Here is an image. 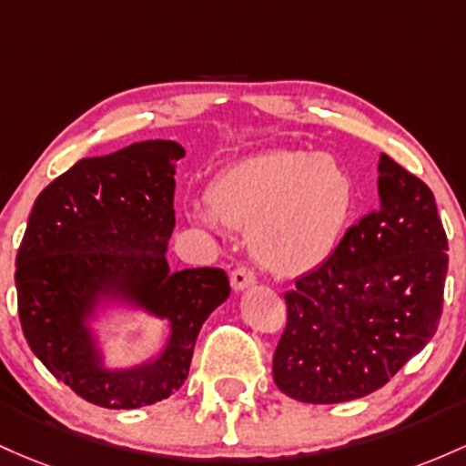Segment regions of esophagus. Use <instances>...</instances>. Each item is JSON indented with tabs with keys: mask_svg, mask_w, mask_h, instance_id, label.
<instances>
[{
	"mask_svg": "<svg viewBox=\"0 0 466 466\" xmlns=\"http://www.w3.org/2000/svg\"><path fill=\"white\" fill-rule=\"evenodd\" d=\"M250 284H255L253 268H250V266H247V264H239L238 268H235L233 273H231V286H233L235 290H242V289H247V286H250Z\"/></svg>",
	"mask_w": 466,
	"mask_h": 466,
	"instance_id": "1",
	"label": "esophagus"
}]
</instances>
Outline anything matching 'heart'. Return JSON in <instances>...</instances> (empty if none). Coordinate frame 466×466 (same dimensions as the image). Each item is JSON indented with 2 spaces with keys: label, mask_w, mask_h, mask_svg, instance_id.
<instances>
[{
  "label": "heart",
  "mask_w": 466,
  "mask_h": 466,
  "mask_svg": "<svg viewBox=\"0 0 466 466\" xmlns=\"http://www.w3.org/2000/svg\"><path fill=\"white\" fill-rule=\"evenodd\" d=\"M224 224L248 231V247L264 268L295 277L332 255L354 207L346 167L328 154L275 149L224 171L208 191ZM211 227V216H198Z\"/></svg>",
  "instance_id": "heart-1"
}]
</instances>
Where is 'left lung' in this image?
I'll use <instances>...</instances> for the list:
<instances>
[{
	"label": "left lung",
	"mask_w": 466,
	"mask_h": 466,
	"mask_svg": "<svg viewBox=\"0 0 466 466\" xmlns=\"http://www.w3.org/2000/svg\"><path fill=\"white\" fill-rule=\"evenodd\" d=\"M379 174L380 207L284 295L273 379L295 400L363 399L438 330L449 247L433 193L385 154Z\"/></svg>",
	"instance_id": "1"
}]
</instances>
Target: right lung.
Returning <instances> with one entry per match:
<instances>
[{
	"instance_id": "right-lung-1",
	"label": "right lung",
	"mask_w": 466,
	"mask_h": 466,
	"mask_svg": "<svg viewBox=\"0 0 466 466\" xmlns=\"http://www.w3.org/2000/svg\"><path fill=\"white\" fill-rule=\"evenodd\" d=\"M174 140H145L83 158L52 180L30 211L17 250V308L25 341L52 374L87 402L134 410L185 383L198 332L228 297L222 268L169 270L176 227ZM103 296L169 318L170 341L132 370L100 368L86 319Z\"/></svg>"
}]
</instances>
